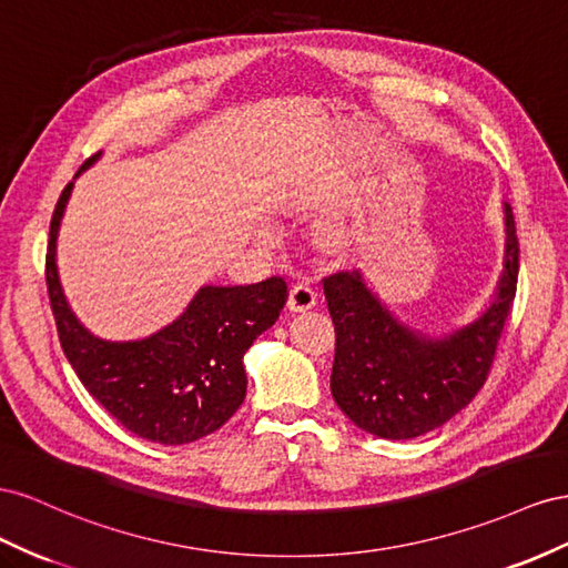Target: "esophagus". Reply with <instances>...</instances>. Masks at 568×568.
I'll return each mask as SVG.
<instances>
[{"label": "esophagus", "instance_id": "obj_1", "mask_svg": "<svg viewBox=\"0 0 568 568\" xmlns=\"http://www.w3.org/2000/svg\"><path fill=\"white\" fill-rule=\"evenodd\" d=\"M316 306V290L310 283H295L290 287V297H287V310L290 312H306Z\"/></svg>", "mask_w": 568, "mask_h": 568}]
</instances>
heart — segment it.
Instances as JSON below:
<instances>
[{"mask_svg": "<svg viewBox=\"0 0 568 568\" xmlns=\"http://www.w3.org/2000/svg\"><path fill=\"white\" fill-rule=\"evenodd\" d=\"M316 237H318V242H321L323 247H337L339 242L345 240V225L339 223V221H326V223H321V229H318Z\"/></svg>", "mask_w": 568, "mask_h": 568, "instance_id": "b5f03b06", "label": "heart"}]
</instances>
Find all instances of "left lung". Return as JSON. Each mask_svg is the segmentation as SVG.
Instances as JSON below:
<instances>
[{
	"instance_id": "1",
	"label": "left lung",
	"mask_w": 568,
	"mask_h": 568,
	"mask_svg": "<svg viewBox=\"0 0 568 568\" xmlns=\"http://www.w3.org/2000/svg\"><path fill=\"white\" fill-rule=\"evenodd\" d=\"M505 206V258L490 302L462 326L430 333L402 321L362 271L323 283L335 323L331 393L362 430L412 440L459 414L488 378L518 278V240Z\"/></svg>"
}]
</instances>
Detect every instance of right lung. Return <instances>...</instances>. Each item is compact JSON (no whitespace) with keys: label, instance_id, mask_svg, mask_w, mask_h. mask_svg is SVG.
Returning <instances> with one entry per match:
<instances>
[{"label":"right lung","instance_id":"1","mask_svg":"<svg viewBox=\"0 0 568 568\" xmlns=\"http://www.w3.org/2000/svg\"><path fill=\"white\" fill-rule=\"evenodd\" d=\"M100 156H90L75 178ZM75 178L57 202L47 247V290L63 354L85 390L123 428L159 445L200 440L245 402L242 356L278 321L287 285L275 275L256 285H202L181 316L148 337L90 333L63 295L57 266V240Z\"/></svg>","mask_w":568,"mask_h":568}]
</instances>
